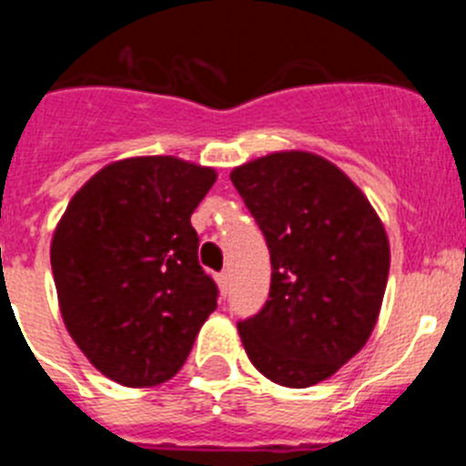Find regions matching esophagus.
I'll use <instances>...</instances> for the list:
<instances>
[{"instance_id": "1", "label": "esophagus", "mask_w": 466, "mask_h": 466, "mask_svg": "<svg viewBox=\"0 0 466 466\" xmlns=\"http://www.w3.org/2000/svg\"><path fill=\"white\" fill-rule=\"evenodd\" d=\"M217 284H219V289H221V294H226V291H228V273H219L217 275Z\"/></svg>"}]
</instances>
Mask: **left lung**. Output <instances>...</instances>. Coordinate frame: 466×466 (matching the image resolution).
<instances>
[{
    "label": "left lung",
    "instance_id": "8db88e82",
    "mask_svg": "<svg viewBox=\"0 0 466 466\" xmlns=\"http://www.w3.org/2000/svg\"><path fill=\"white\" fill-rule=\"evenodd\" d=\"M263 230L270 294L238 324L268 380L310 387L366 345L390 273V242L369 198L343 170L308 151H278L230 172Z\"/></svg>",
    "mask_w": 466,
    "mask_h": 466
}]
</instances>
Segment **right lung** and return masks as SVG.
<instances>
[{
	"label": "right lung",
	"mask_w": 466,
	"mask_h": 466,
	"mask_svg": "<svg viewBox=\"0 0 466 466\" xmlns=\"http://www.w3.org/2000/svg\"><path fill=\"white\" fill-rule=\"evenodd\" d=\"M217 182L175 156L109 163L74 193L51 242L63 322L90 364L126 387L170 380L217 310L191 214Z\"/></svg>",
	"instance_id": "right-lung-1"
}]
</instances>
